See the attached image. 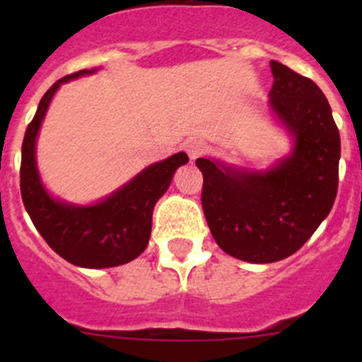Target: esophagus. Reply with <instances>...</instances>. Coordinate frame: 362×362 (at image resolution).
Returning <instances> with one entry per match:
<instances>
[{
    "label": "esophagus",
    "instance_id": "1",
    "mask_svg": "<svg viewBox=\"0 0 362 362\" xmlns=\"http://www.w3.org/2000/svg\"><path fill=\"white\" fill-rule=\"evenodd\" d=\"M184 148H185V152H187L189 158L194 160V159L202 158L204 152H206V144H204L203 140H199V138H191V140L185 141Z\"/></svg>",
    "mask_w": 362,
    "mask_h": 362
}]
</instances>
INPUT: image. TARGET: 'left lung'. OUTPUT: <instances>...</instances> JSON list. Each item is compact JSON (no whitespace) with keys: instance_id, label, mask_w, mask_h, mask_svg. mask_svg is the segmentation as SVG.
Wrapping results in <instances>:
<instances>
[{"instance_id":"1","label":"left lung","mask_w":362,"mask_h":362,"mask_svg":"<svg viewBox=\"0 0 362 362\" xmlns=\"http://www.w3.org/2000/svg\"><path fill=\"white\" fill-rule=\"evenodd\" d=\"M268 107L293 148L266 170L196 159L211 236L247 262L282 261L298 252L329 215L338 191L339 133L315 82L272 61Z\"/></svg>"}]
</instances>
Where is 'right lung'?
Here are the masks:
<instances>
[{
  "label": "right lung",
  "instance_id": "add662e5",
  "mask_svg": "<svg viewBox=\"0 0 362 362\" xmlns=\"http://www.w3.org/2000/svg\"><path fill=\"white\" fill-rule=\"evenodd\" d=\"M100 68L82 69L57 80L38 105L23 141L21 194L23 203L49 247L80 268H113L126 264L148 245L152 211L168 191L175 171L187 164L185 152L151 164L136 177L93 204H75L54 198L43 185L36 166V140L45 113L63 83L94 75Z\"/></svg>",
  "mask_w": 362,
  "mask_h": 362
}]
</instances>
